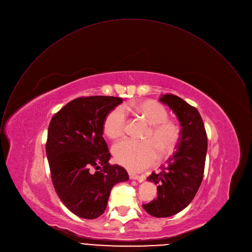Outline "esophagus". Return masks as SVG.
<instances>
[{"instance_id": "1", "label": "esophagus", "mask_w": 252, "mask_h": 252, "mask_svg": "<svg viewBox=\"0 0 252 252\" xmlns=\"http://www.w3.org/2000/svg\"><path fill=\"white\" fill-rule=\"evenodd\" d=\"M129 178H130L131 180H136V181H138V182H140V183L145 180V177H144V176H138V175L132 174V173H129Z\"/></svg>"}]
</instances>
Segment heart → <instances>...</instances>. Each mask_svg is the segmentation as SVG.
I'll return each instance as SVG.
<instances>
[{
	"label": "heart",
	"instance_id": "b5f03b06",
	"mask_svg": "<svg viewBox=\"0 0 252 252\" xmlns=\"http://www.w3.org/2000/svg\"><path fill=\"white\" fill-rule=\"evenodd\" d=\"M128 108L150 125L145 142L124 139L113 146L112 153L118 164L139 172L158 161V152L162 156L172 152L179 142L181 130L176 122L168 119L167 109L155 100H144ZM126 127L127 117L121 107L112 109L104 118L103 131L111 139L121 137Z\"/></svg>",
	"mask_w": 252,
	"mask_h": 252
}]
</instances>
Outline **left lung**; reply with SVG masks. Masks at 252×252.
<instances>
[{
  "label": "left lung",
  "mask_w": 252,
  "mask_h": 252,
  "mask_svg": "<svg viewBox=\"0 0 252 252\" xmlns=\"http://www.w3.org/2000/svg\"><path fill=\"white\" fill-rule=\"evenodd\" d=\"M160 101L167 104L180 120L182 129L178 150L147 180L157 185L158 195L143 209L156 218H168L187 208L204 178L208 137L197 109L174 94H165Z\"/></svg>",
  "instance_id": "1"
}]
</instances>
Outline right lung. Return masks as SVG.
I'll return each instance as SVG.
<instances>
[{
    "label": "right lung",
    "instance_id": "add662e5",
    "mask_svg": "<svg viewBox=\"0 0 252 252\" xmlns=\"http://www.w3.org/2000/svg\"><path fill=\"white\" fill-rule=\"evenodd\" d=\"M120 103L122 99L114 96H82L50 120L45 151L52 182L77 217L101 216L113 186L129 179L124 168L108 163L111 155L102 137L105 116Z\"/></svg>",
    "mask_w": 252,
    "mask_h": 252
}]
</instances>
